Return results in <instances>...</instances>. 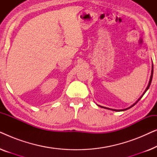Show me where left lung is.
<instances>
[{
  "label": "left lung",
  "mask_w": 157,
  "mask_h": 157,
  "mask_svg": "<svg viewBox=\"0 0 157 157\" xmlns=\"http://www.w3.org/2000/svg\"><path fill=\"white\" fill-rule=\"evenodd\" d=\"M152 76H153V65H152V69H151V78H150V80H149V85H148V86H147V89H146V90H145V91H144V94H143V95H142V96H141V97L139 98V99H138V101H136V103H134V104H133L132 106L128 107V108H127V109H121V110H117V109H109V108H106V107H104V106H101V108H105V109H111V110H112V111H124V110H126V109H128L132 108V106H134V105H135V104H136V103H137V102H138V101H139L141 99V97H142V96H144V94L146 93V91H147V90H148V89H149V86H150V84H151V80H152Z\"/></svg>",
  "instance_id": "8db88e82"
}]
</instances>
